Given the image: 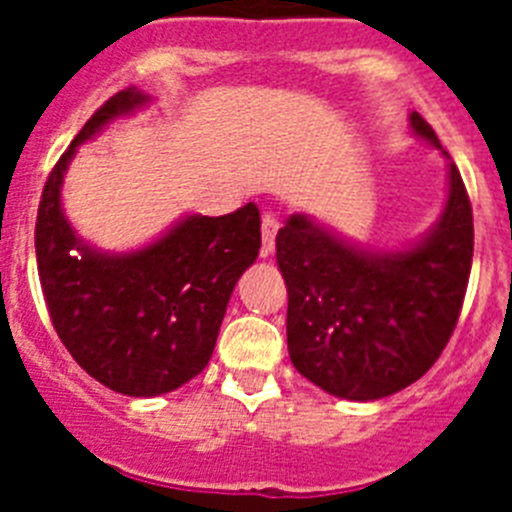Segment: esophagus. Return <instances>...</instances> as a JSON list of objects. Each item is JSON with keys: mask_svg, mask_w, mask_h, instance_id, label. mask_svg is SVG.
Segmentation results:
<instances>
[{"mask_svg": "<svg viewBox=\"0 0 512 512\" xmlns=\"http://www.w3.org/2000/svg\"><path fill=\"white\" fill-rule=\"evenodd\" d=\"M277 230H279L277 217L271 215V212H266V215L261 217V256H264V259H269L271 253H274Z\"/></svg>", "mask_w": 512, "mask_h": 512, "instance_id": "34e87169", "label": "esophagus"}]
</instances>
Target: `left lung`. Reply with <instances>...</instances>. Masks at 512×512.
I'll list each match as a JSON object with an SVG mask.
<instances>
[{
    "label": "left lung",
    "instance_id": "left-lung-1",
    "mask_svg": "<svg viewBox=\"0 0 512 512\" xmlns=\"http://www.w3.org/2000/svg\"><path fill=\"white\" fill-rule=\"evenodd\" d=\"M410 128L449 158L418 112ZM472 253V205L456 164H449L438 223L405 251H361L307 215L289 217L277 233V264L287 282V346L297 372L359 402L418 382L454 333Z\"/></svg>",
    "mask_w": 512,
    "mask_h": 512
}]
</instances>
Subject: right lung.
Here are the masks:
<instances>
[{"label":"right lung","mask_w":512,"mask_h":512,"mask_svg":"<svg viewBox=\"0 0 512 512\" xmlns=\"http://www.w3.org/2000/svg\"><path fill=\"white\" fill-rule=\"evenodd\" d=\"M146 102L122 89L89 117L53 166L35 223L40 287L58 338L89 377L130 397L166 395L205 369L235 282L261 248L253 202L230 215L184 217L133 253H99L74 233L61 184L76 148Z\"/></svg>","instance_id":"obj_1"}]
</instances>
